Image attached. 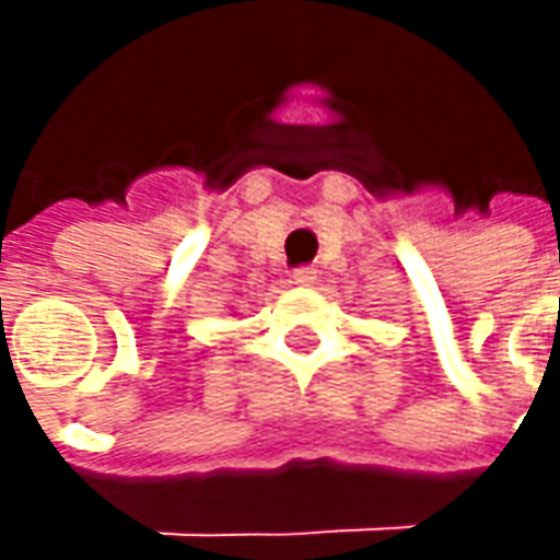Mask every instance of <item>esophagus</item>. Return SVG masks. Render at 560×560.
I'll return each instance as SVG.
<instances>
[{
    "mask_svg": "<svg viewBox=\"0 0 560 560\" xmlns=\"http://www.w3.org/2000/svg\"><path fill=\"white\" fill-rule=\"evenodd\" d=\"M317 281V269L315 267H308V264H305V267H296L293 269V284H315Z\"/></svg>",
    "mask_w": 560,
    "mask_h": 560,
    "instance_id": "obj_1",
    "label": "esophagus"
}]
</instances>
